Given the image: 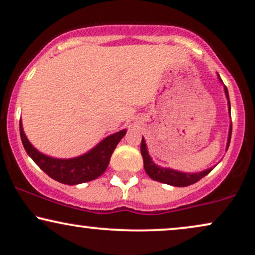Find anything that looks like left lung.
Masks as SVG:
<instances>
[{"mask_svg":"<svg viewBox=\"0 0 255 255\" xmlns=\"http://www.w3.org/2000/svg\"><path fill=\"white\" fill-rule=\"evenodd\" d=\"M225 92L226 97L228 99V108L229 113H231V103H229V96H228V90L225 86ZM231 136H232V127L229 130V137H228V144L227 149L231 143ZM140 152L143 156V162H144V169H145L146 174L157 182H162V183H166L170 185H175V187H188V185L196 183L197 181H200L201 178L204 177L206 175H208L210 171L213 170V168L207 169V170L196 172V174H187V172H181L172 170V169H165V168H159L155 163L151 161L149 153H147L145 142H144V138H142V143H140Z\"/></svg>","mask_w":255,"mask_h":255,"instance_id":"8db88e82","label":"left lung"}]
</instances>
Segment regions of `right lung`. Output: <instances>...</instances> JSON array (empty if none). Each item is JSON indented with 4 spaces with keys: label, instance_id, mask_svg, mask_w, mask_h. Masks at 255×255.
Masks as SVG:
<instances>
[{
    "label": "right lung",
    "instance_id": "obj_1",
    "mask_svg": "<svg viewBox=\"0 0 255 255\" xmlns=\"http://www.w3.org/2000/svg\"><path fill=\"white\" fill-rule=\"evenodd\" d=\"M127 130L111 134L85 155L72 159H56L37 151L29 143L20 123V136L24 150L49 177L60 183L74 185L98 178L108 168L113 150Z\"/></svg>",
    "mask_w": 255,
    "mask_h": 255
}]
</instances>
